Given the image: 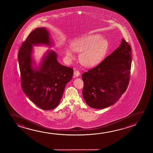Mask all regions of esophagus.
Wrapping results in <instances>:
<instances>
[{
    "instance_id": "esophagus-1",
    "label": "esophagus",
    "mask_w": 153,
    "mask_h": 153,
    "mask_svg": "<svg viewBox=\"0 0 153 153\" xmlns=\"http://www.w3.org/2000/svg\"><path fill=\"white\" fill-rule=\"evenodd\" d=\"M74 75L76 77H78L80 75V73L78 70H76L74 71Z\"/></svg>"
}]
</instances>
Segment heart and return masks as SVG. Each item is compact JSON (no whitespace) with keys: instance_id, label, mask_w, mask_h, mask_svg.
Returning <instances> with one entry per match:
<instances>
[{"instance_id":"b5f03b06","label":"heart","mask_w":153,"mask_h":153,"mask_svg":"<svg viewBox=\"0 0 153 153\" xmlns=\"http://www.w3.org/2000/svg\"><path fill=\"white\" fill-rule=\"evenodd\" d=\"M109 48L108 40L100 35H91L76 39L71 43V48L66 47L65 55L69 60L74 59L73 50L81 53L80 61L86 67L97 65L105 56ZM96 53H95V52Z\"/></svg>"}]
</instances>
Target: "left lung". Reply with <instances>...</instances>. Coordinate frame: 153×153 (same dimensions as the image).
I'll use <instances>...</instances> for the list:
<instances>
[{"instance_id": "left-lung-1", "label": "left lung", "mask_w": 153, "mask_h": 153, "mask_svg": "<svg viewBox=\"0 0 153 153\" xmlns=\"http://www.w3.org/2000/svg\"><path fill=\"white\" fill-rule=\"evenodd\" d=\"M131 48L123 38L120 46L94 68L82 75L83 95L92 108L103 109L117 101L128 88Z\"/></svg>"}]
</instances>
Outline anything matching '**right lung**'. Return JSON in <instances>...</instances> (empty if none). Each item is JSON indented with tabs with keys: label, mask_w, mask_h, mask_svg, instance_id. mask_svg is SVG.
<instances>
[{
	"label": "right lung",
	"mask_w": 153,
	"mask_h": 153,
	"mask_svg": "<svg viewBox=\"0 0 153 153\" xmlns=\"http://www.w3.org/2000/svg\"><path fill=\"white\" fill-rule=\"evenodd\" d=\"M51 46L49 33L45 28L32 31L22 43L18 53L23 91L33 103L43 110H51L58 106L67 84L73 77L74 70L61 65L57 54L48 51L39 68H33V45Z\"/></svg>",
	"instance_id": "right-lung-1"
}]
</instances>
